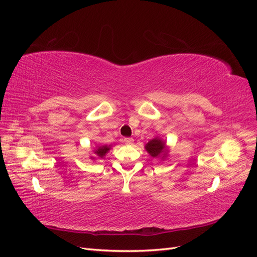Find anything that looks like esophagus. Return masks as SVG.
Instances as JSON below:
<instances>
[{"mask_svg":"<svg viewBox=\"0 0 257 257\" xmlns=\"http://www.w3.org/2000/svg\"><path fill=\"white\" fill-rule=\"evenodd\" d=\"M123 142L125 143V145H133L134 139L133 138H124Z\"/></svg>","mask_w":257,"mask_h":257,"instance_id":"obj_1","label":"esophagus"}]
</instances>
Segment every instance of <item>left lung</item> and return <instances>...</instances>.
<instances>
[{"label": "left lung", "instance_id": "obj_1", "mask_svg": "<svg viewBox=\"0 0 257 257\" xmlns=\"http://www.w3.org/2000/svg\"><path fill=\"white\" fill-rule=\"evenodd\" d=\"M145 149L152 158L162 159L163 161L167 158L169 152V148L166 145V141H163L159 136L152 138L149 143L146 144Z\"/></svg>", "mask_w": 257, "mask_h": 257}]
</instances>
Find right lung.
I'll return each mask as SVG.
<instances>
[{
    "label": "right lung",
    "mask_w": 257,
    "mask_h": 257,
    "mask_svg": "<svg viewBox=\"0 0 257 257\" xmlns=\"http://www.w3.org/2000/svg\"><path fill=\"white\" fill-rule=\"evenodd\" d=\"M110 149H111V145L110 146H107V145L98 146L97 145V146H95L94 150H93V154H94V155H92V157H90V159L92 161H95L97 159L102 160V159H104L106 157V154L109 152Z\"/></svg>",
    "instance_id": "1"
}]
</instances>
